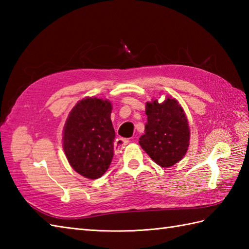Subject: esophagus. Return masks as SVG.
Listing matches in <instances>:
<instances>
[{
	"mask_svg": "<svg viewBox=\"0 0 249 249\" xmlns=\"http://www.w3.org/2000/svg\"><path fill=\"white\" fill-rule=\"evenodd\" d=\"M129 142L128 139H125V138H118L114 142V152L115 153H120L122 152V150L124 149L125 145L127 144Z\"/></svg>",
	"mask_w": 249,
	"mask_h": 249,
	"instance_id": "esophagus-1",
	"label": "esophagus"
}]
</instances>
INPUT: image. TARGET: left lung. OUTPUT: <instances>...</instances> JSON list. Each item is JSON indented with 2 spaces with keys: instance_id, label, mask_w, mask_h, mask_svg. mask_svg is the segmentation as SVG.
Listing matches in <instances>:
<instances>
[{
  "instance_id": "obj_1",
  "label": "left lung",
  "mask_w": 249,
  "mask_h": 249,
  "mask_svg": "<svg viewBox=\"0 0 249 249\" xmlns=\"http://www.w3.org/2000/svg\"><path fill=\"white\" fill-rule=\"evenodd\" d=\"M145 114L147 123L139 144L158 166H173L182 160L189 146L190 131L183 108L171 97L160 104L154 99L146 103Z\"/></svg>"
}]
</instances>
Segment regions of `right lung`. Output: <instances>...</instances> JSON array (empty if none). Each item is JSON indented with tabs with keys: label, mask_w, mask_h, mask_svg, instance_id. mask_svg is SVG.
<instances>
[{
	"label": "right lung",
	"mask_w": 249,
	"mask_h": 249,
	"mask_svg": "<svg viewBox=\"0 0 249 249\" xmlns=\"http://www.w3.org/2000/svg\"><path fill=\"white\" fill-rule=\"evenodd\" d=\"M109 100L87 97L76 104L63 130V149L71 168L95 179L108 170L114 154L115 133Z\"/></svg>",
	"instance_id": "obj_1"
}]
</instances>
